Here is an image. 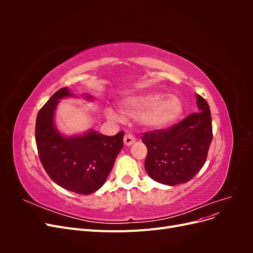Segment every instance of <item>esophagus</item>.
<instances>
[{
    "label": "esophagus",
    "instance_id": "obj_1",
    "mask_svg": "<svg viewBox=\"0 0 253 253\" xmlns=\"http://www.w3.org/2000/svg\"><path fill=\"white\" fill-rule=\"evenodd\" d=\"M136 141V138L132 134H126L124 137V142L126 145H132Z\"/></svg>",
    "mask_w": 253,
    "mask_h": 253
}]
</instances>
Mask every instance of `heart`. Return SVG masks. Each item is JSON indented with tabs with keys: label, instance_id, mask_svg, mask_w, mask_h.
<instances>
[{
	"label": "heart",
	"instance_id": "b5f03b06",
	"mask_svg": "<svg viewBox=\"0 0 253 253\" xmlns=\"http://www.w3.org/2000/svg\"><path fill=\"white\" fill-rule=\"evenodd\" d=\"M120 110L126 116L140 118L142 124L153 129H163L177 121L183 112L181 99L176 95L147 93L127 97L122 100ZM108 118L117 120L118 115L113 110L105 112Z\"/></svg>",
	"mask_w": 253,
	"mask_h": 253
}]
</instances>
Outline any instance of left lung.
Wrapping results in <instances>:
<instances>
[{
  "label": "left lung",
  "mask_w": 253,
  "mask_h": 253,
  "mask_svg": "<svg viewBox=\"0 0 253 253\" xmlns=\"http://www.w3.org/2000/svg\"><path fill=\"white\" fill-rule=\"evenodd\" d=\"M198 111L173 126L143 133L148 148L145 171L152 179L168 186L192 179L204 167L212 141L209 104L196 95Z\"/></svg>",
  "instance_id": "8db88e82"
}]
</instances>
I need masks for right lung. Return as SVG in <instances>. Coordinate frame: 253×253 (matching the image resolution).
Returning a JSON list of instances; mask_svg holds the SVG:
<instances>
[{
	"label": "right lung",
	"instance_id": "obj_1",
	"mask_svg": "<svg viewBox=\"0 0 253 253\" xmlns=\"http://www.w3.org/2000/svg\"><path fill=\"white\" fill-rule=\"evenodd\" d=\"M74 96L67 87L53 94L38 113L36 143L41 164L57 185L78 194H90L100 189L124 147V132L114 136L90 129L74 137L61 135L53 124L60 99ZM90 100L91 96L84 95Z\"/></svg>",
	"mask_w": 253,
	"mask_h": 253
}]
</instances>
